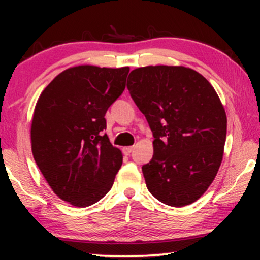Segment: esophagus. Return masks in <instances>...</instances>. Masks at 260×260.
<instances>
[{"mask_svg":"<svg viewBox=\"0 0 260 260\" xmlns=\"http://www.w3.org/2000/svg\"><path fill=\"white\" fill-rule=\"evenodd\" d=\"M122 150L124 152V155H130L134 150V147H124Z\"/></svg>","mask_w":260,"mask_h":260,"instance_id":"esophagus-1","label":"esophagus"}]
</instances>
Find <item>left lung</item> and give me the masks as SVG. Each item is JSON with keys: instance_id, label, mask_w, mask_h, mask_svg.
Instances as JSON below:
<instances>
[{"instance_id": "1", "label": "left lung", "mask_w": 260, "mask_h": 260, "mask_svg": "<svg viewBox=\"0 0 260 260\" xmlns=\"http://www.w3.org/2000/svg\"><path fill=\"white\" fill-rule=\"evenodd\" d=\"M127 90L154 135V156L142 167L149 191L183 207L208 189L223 156L227 118L219 95L197 71L145 66L131 71Z\"/></svg>"}]
</instances>
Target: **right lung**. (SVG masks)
I'll list each match as a JSON object with an SVG mask.
<instances>
[{
	"label": "right lung",
	"mask_w": 260,
	"mask_h": 260,
	"mask_svg": "<svg viewBox=\"0 0 260 260\" xmlns=\"http://www.w3.org/2000/svg\"><path fill=\"white\" fill-rule=\"evenodd\" d=\"M129 67L81 65L58 74L41 92L31 119L34 159L52 190L87 207L111 189L123 162L110 143L105 113L123 93Z\"/></svg>",
	"instance_id": "1"
}]
</instances>
